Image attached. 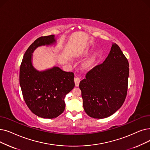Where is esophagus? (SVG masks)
Masks as SVG:
<instances>
[{
	"mask_svg": "<svg viewBox=\"0 0 150 150\" xmlns=\"http://www.w3.org/2000/svg\"><path fill=\"white\" fill-rule=\"evenodd\" d=\"M74 81H75V86H78L79 85V83H80V78L78 77V76L75 77Z\"/></svg>",
	"mask_w": 150,
	"mask_h": 150,
	"instance_id": "esophagus-1",
	"label": "esophagus"
}]
</instances>
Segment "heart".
Listing matches in <instances>:
<instances>
[{
    "label": "heart",
    "mask_w": 150,
    "mask_h": 150,
    "mask_svg": "<svg viewBox=\"0 0 150 150\" xmlns=\"http://www.w3.org/2000/svg\"><path fill=\"white\" fill-rule=\"evenodd\" d=\"M94 60V56L91 57V58H89V59L88 61H86L85 62V63H84V66L89 67V66H91V64H92V63L93 62Z\"/></svg>",
    "instance_id": "obj_1"
}]
</instances>
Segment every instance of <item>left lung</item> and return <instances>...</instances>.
<instances>
[{
	"mask_svg": "<svg viewBox=\"0 0 150 150\" xmlns=\"http://www.w3.org/2000/svg\"><path fill=\"white\" fill-rule=\"evenodd\" d=\"M129 67L126 57L115 43L105 60L88 71L79 87L88 116L105 118L120 108L127 96Z\"/></svg>",
	"mask_w": 150,
	"mask_h": 150,
	"instance_id": "8db88e82",
	"label": "left lung"
}]
</instances>
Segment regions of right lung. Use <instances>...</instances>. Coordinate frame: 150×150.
Listing matches in <instances>:
<instances>
[{
	"label": "right lung",
	"mask_w": 150,
	"mask_h": 150,
	"mask_svg": "<svg viewBox=\"0 0 150 150\" xmlns=\"http://www.w3.org/2000/svg\"><path fill=\"white\" fill-rule=\"evenodd\" d=\"M56 42L54 36H42L32 43L24 54L19 70V84L24 100L30 111L43 118L59 116L66 107L64 97L75 86L74 74L57 67L43 71L32 66V53L38 47Z\"/></svg>",
	"instance_id": "obj_1"
}]
</instances>
